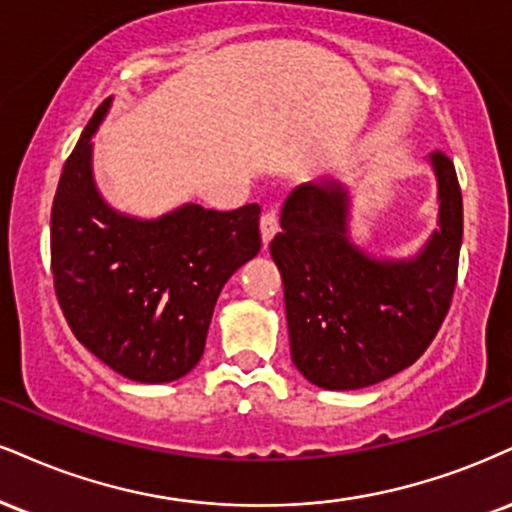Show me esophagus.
Returning <instances> with one entry per match:
<instances>
[{"instance_id": "1", "label": "esophagus", "mask_w": 512, "mask_h": 512, "mask_svg": "<svg viewBox=\"0 0 512 512\" xmlns=\"http://www.w3.org/2000/svg\"><path fill=\"white\" fill-rule=\"evenodd\" d=\"M260 229H262V243H264V248H267V245L272 243V238L279 233V217H276V212L262 214Z\"/></svg>"}]
</instances>
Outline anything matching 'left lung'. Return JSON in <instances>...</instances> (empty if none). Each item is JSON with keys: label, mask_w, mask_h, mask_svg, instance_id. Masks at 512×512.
Returning a JSON list of instances; mask_svg holds the SVG:
<instances>
[{"label": "left lung", "mask_w": 512, "mask_h": 512, "mask_svg": "<svg viewBox=\"0 0 512 512\" xmlns=\"http://www.w3.org/2000/svg\"><path fill=\"white\" fill-rule=\"evenodd\" d=\"M439 226L408 260H377L348 238L341 183H305L286 197L272 257L283 279L293 365L319 389L353 391L403 372L451 307L463 243L455 166L434 152Z\"/></svg>", "instance_id": "obj_1"}]
</instances>
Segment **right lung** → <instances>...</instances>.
Returning <instances> with one entry per match:
<instances>
[{"instance_id": "1", "label": "right lung", "mask_w": 512, "mask_h": 512, "mask_svg": "<svg viewBox=\"0 0 512 512\" xmlns=\"http://www.w3.org/2000/svg\"><path fill=\"white\" fill-rule=\"evenodd\" d=\"M92 114L66 159L52 205L54 291L76 338L121 377L176 381L200 362L214 305L260 252V205H188L157 219L116 212L92 176Z\"/></svg>"}]
</instances>
